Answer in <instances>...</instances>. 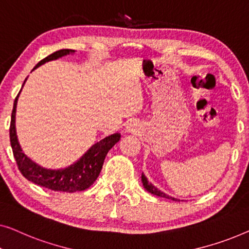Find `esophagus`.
Masks as SVG:
<instances>
[{
  "label": "esophagus",
  "mask_w": 249,
  "mask_h": 249,
  "mask_svg": "<svg viewBox=\"0 0 249 249\" xmlns=\"http://www.w3.org/2000/svg\"><path fill=\"white\" fill-rule=\"evenodd\" d=\"M126 131H128V132L134 131V124H132V123L127 124V126H126Z\"/></svg>",
  "instance_id": "34e87169"
}]
</instances>
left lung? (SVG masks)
I'll return each instance as SVG.
<instances>
[{"mask_svg":"<svg viewBox=\"0 0 249 249\" xmlns=\"http://www.w3.org/2000/svg\"><path fill=\"white\" fill-rule=\"evenodd\" d=\"M141 180H142L143 186H144L145 190L148 191V192H150V193H151V194H153V195H157V196H160V197H163V198H169V199H173V201H179V199H178V198L171 197V196L167 195V194H164L163 192L159 191L158 188L153 186V185H152L151 183H150V181H149L148 179H146V177H145L144 175H143V174H142V176H141Z\"/></svg>","mask_w":249,"mask_h":249,"instance_id":"obj_1","label":"left lung"}]
</instances>
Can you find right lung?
<instances>
[{
	"instance_id": "right-lung-1",
	"label": "right lung",
	"mask_w": 249,
	"mask_h": 249,
	"mask_svg": "<svg viewBox=\"0 0 249 249\" xmlns=\"http://www.w3.org/2000/svg\"><path fill=\"white\" fill-rule=\"evenodd\" d=\"M71 53H74V51L61 50L55 52V53L41 59L35 66L34 70L38 66L43 65L44 63L57 59L62 56ZM24 82H26V80H24ZM19 93L16 97L15 104H13L11 124H10V142H11L13 156H15L20 173L23 175L24 178H27L29 181H33L34 184L55 192L73 193V192L85 191L87 188H89L99 176L104 160L106 158L108 151L121 140L120 133H115V134H111L103 139L101 141L97 142L75 163L71 164L68 168L57 170L46 169V168L40 167L39 164H37L28 158L22 152V149L19 144L16 131V109Z\"/></svg>"
}]
</instances>
